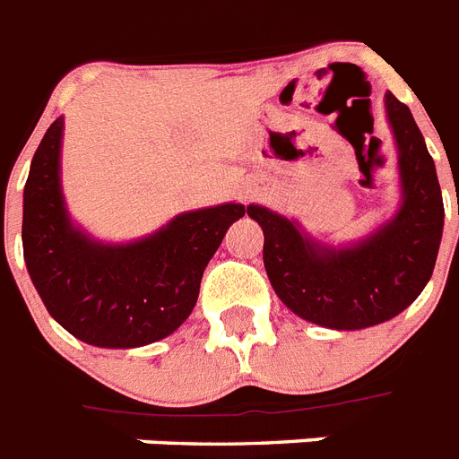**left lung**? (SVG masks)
Masks as SVG:
<instances>
[{
  "mask_svg": "<svg viewBox=\"0 0 459 459\" xmlns=\"http://www.w3.org/2000/svg\"><path fill=\"white\" fill-rule=\"evenodd\" d=\"M385 112L399 159L396 213L366 237L328 244L293 218L251 204L263 227V260L279 300L309 324L361 331L385 324L415 302L437 264L443 199L437 166L411 109L385 93Z\"/></svg>",
  "mask_w": 459,
  "mask_h": 459,
  "instance_id": "left-lung-1",
  "label": "left lung"
}]
</instances>
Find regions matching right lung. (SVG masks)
I'll return each instance as SVG.
<instances>
[{"mask_svg": "<svg viewBox=\"0 0 459 459\" xmlns=\"http://www.w3.org/2000/svg\"><path fill=\"white\" fill-rule=\"evenodd\" d=\"M63 128V117L48 126L22 192V255L34 289L53 319L93 347L134 350L169 338L192 314L208 260L248 208H196L147 237L100 241L67 211Z\"/></svg>", "mask_w": 459, "mask_h": 459, "instance_id": "add662e5", "label": "right lung"}]
</instances>
